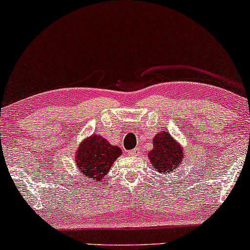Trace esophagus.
Listing matches in <instances>:
<instances>
[{
    "label": "esophagus",
    "instance_id": "34e87169",
    "mask_svg": "<svg viewBox=\"0 0 250 250\" xmlns=\"http://www.w3.org/2000/svg\"><path fill=\"white\" fill-rule=\"evenodd\" d=\"M129 155H131V156H137V155H140V153H141V150H140L139 148H135L133 149V150L128 151Z\"/></svg>",
    "mask_w": 250,
    "mask_h": 250
}]
</instances>
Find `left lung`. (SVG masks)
<instances>
[{"label":"left lung","mask_w":250,"mask_h":250,"mask_svg":"<svg viewBox=\"0 0 250 250\" xmlns=\"http://www.w3.org/2000/svg\"><path fill=\"white\" fill-rule=\"evenodd\" d=\"M148 159L157 173H175L183 162V147L168 131H161L153 137V149Z\"/></svg>","instance_id":"1"}]
</instances>
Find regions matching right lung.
Returning a JSON list of instances; mask_svg holds the SVG:
<instances>
[{
	"mask_svg": "<svg viewBox=\"0 0 250 250\" xmlns=\"http://www.w3.org/2000/svg\"><path fill=\"white\" fill-rule=\"evenodd\" d=\"M122 155L121 148L113 146L99 134L83 140L75 154V166L90 182H99L108 174L117 157Z\"/></svg>",
	"mask_w": 250,
	"mask_h": 250,
	"instance_id": "obj_1",
	"label": "right lung"
}]
</instances>
